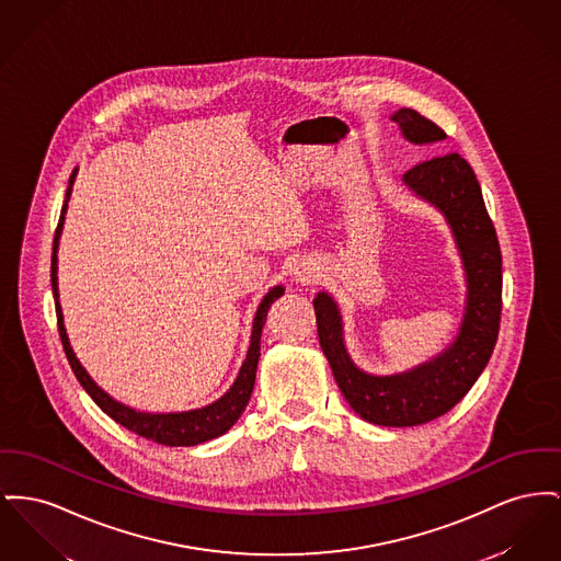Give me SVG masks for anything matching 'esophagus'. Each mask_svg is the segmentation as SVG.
I'll return each mask as SVG.
<instances>
[{"label":"esophagus","mask_w":561,"mask_h":561,"mask_svg":"<svg viewBox=\"0 0 561 561\" xmlns=\"http://www.w3.org/2000/svg\"><path fill=\"white\" fill-rule=\"evenodd\" d=\"M297 277L300 282H313L316 279V268H311L307 264H300V266H297Z\"/></svg>","instance_id":"34e87169"}]
</instances>
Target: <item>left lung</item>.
I'll return each instance as SVG.
<instances>
[{
  "label": "left lung",
  "mask_w": 561,
  "mask_h": 561,
  "mask_svg": "<svg viewBox=\"0 0 561 561\" xmlns=\"http://www.w3.org/2000/svg\"><path fill=\"white\" fill-rule=\"evenodd\" d=\"M392 121L413 144L447 137L438 125L411 107H400ZM402 180L415 195L445 214L456 237L468 284L456 341L413 370L375 377L347 356L341 313L329 293L313 298L320 345L341 394L363 420L390 428L432 422L468 394L492 358L502 313V254L472 167L458 152H451L411 167Z\"/></svg>",
  "instance_id": "8db88e82"
}]
</instances>
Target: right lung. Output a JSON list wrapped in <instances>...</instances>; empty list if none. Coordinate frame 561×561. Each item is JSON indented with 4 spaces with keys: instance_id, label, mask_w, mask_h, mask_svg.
<instances>
[{
    "instance_id": "obj_1",
    "label": "right lung",
    "mask_w": 561,
    "mask_h": 561,
    "mask_svg": "<svg viewBox=\"0 0 561 561\" xmlns=\"http://www.w3.org/2000/svg\"><path fill=\"white\" fill-rule=\"evenodd\" d=\"M76 180V169L69 178V186H67L66 203L61 207V218L55 231V241H53V261H50V282H53V295H55V307H57V324H59V336L66 350L67 360L76 375V379L80 381V386L87 390V394L91 396L101 411L105 415H110L116 424L131 430L135 434L150 438L154 443H161L167 447H193L198 443L211 440L220 434H225L227 430H231L232 424L241 417L252 390H254V379H256V366L261 358V334H263L264 320L268 313V307L273 305V300L284 295L282 286L271 288L264 295L256 318H254V327H252V336H250V350L245 356V363L241 364V370L231 386V390L222 398H218L216 402L195 409V411H184V413H141L135 411L131 407L116 402L110 394H105L100 386L89 377V373L82 368V364L78 363L69 339H67L66 327H64V313H61V305H59V288H57V250H59V237L64 231V220H66L67 198L71 195V184Z\"/></svg>"
}]
</instances>
